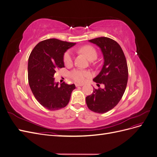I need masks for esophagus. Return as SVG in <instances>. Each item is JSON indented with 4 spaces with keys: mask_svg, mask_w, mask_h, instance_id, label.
Instances as JSON below:
<instances>
[{
    "mask_svg": "<svg viewBox=\"0 0 157 157\" xmlns=\"http://www.w3.org/2000/svg\"><path fill=\"white\" fill-rule=\"evenodd\" d=\"M75 86H77V87H78V86H83V84H78V83H76V84H75Z\"/></svg>",
    "mask_w": 157,
    "mask_h": 157,
    "instance_id": "esophagus-1",
    "label": "esophagus"
}]
</instances>
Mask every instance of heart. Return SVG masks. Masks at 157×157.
<instances>
[{
    "label": "heart",
    "instance_id": "obj_1",
    "mask_svg": "<svg viewBox=\"0 0 157 157\" xmlns=\"http://www.w3.org/2000/svg\"><path fill=\"white\" fill-rule=\"evenodd\" d=\"M80 52L86 56L90 60L95 59L97 58V52L93 46L85 45L79 49ZM63 63L65 65H70L73 63V55L71 52L68 50L65 52L63 55ZM90 76L88 71L82 69H75L70 73V77L75 81L78 82H84Z\"/></svg>",
    "mask_w": 157,
    "mask_h": 157
}]
</instances>
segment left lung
Returning a JSON list of instances; mask_svg holds the SVG:
<instances>
[{"mask_svg":"<svg viewBox=\"0 0 157 157\" xmlns=\"http://www.w3.org/2000/svg\"><path fill=\"white\" fill-rule=\"evenodd\" d=\"M101 48L104 64L101 72L93 80L103 84L105 88L95 89L86 98L87 106L97 113L111 110L120 101L126 88L128 69L126 59L121 46L110 38L101 36L89 40Z\"/></svg>","mask_w":157,"mask_h":157,"instance_id":"1","label":"left lung"}]
</instances>
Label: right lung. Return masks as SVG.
<instances>
[{
  "instance_id": "add662e5",
  "label": "right lung",
  "mask_w": 157,
  "mask_h": 157,
  "mask_svg": "<svg viewBox=\"0 0 157 157\" xmlns=\"http://www.w3.org/2000/svg\"><path fill=\"white\" fill-rule=\"evenodd\" d=\"M73 42L50 39L38 43L28 60V81L35 98L50 111L62 109L67 105L75 85L65 82L58 86L54 82L56 71L65 67L63 55Z\"/></svg>"
}]
</instances>
